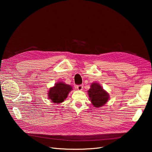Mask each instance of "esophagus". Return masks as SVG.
<instances>
[{
    "mask_svg": "<svg viewBox=\"0 0 152 152\" xmlns=\"http://www.w3.org/2000/svg\"><path fill=\"white\" fill-rule=\"evenodd\" d=\"M77 90H79V91H82L83 89V85L81 84V85L77 86Z\"/></svg>",
    "mask_w": 152,
    "mask_h": 152,
    "instance_id": "34e87169",
    "label": "esophagus"
}]
</instances>
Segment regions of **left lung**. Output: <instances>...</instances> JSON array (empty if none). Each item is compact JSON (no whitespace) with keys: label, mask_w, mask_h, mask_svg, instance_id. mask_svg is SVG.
I'll return each instance as SVG.
<instances>
[{"label":"left lung","mask_w":152,"mask_h":152,"mask_svg":"<svg viewBox=\"0 0 152 152\" xmlns=\"http://www.w3.org/2000/svg\"><path fill=\"white\" fill-rule=\"evenodd\" d=\"M88 92L89 97L92 104L95 107L99 108L104 105L109 99V94L102 87L97 83H93Z\"/></svg>","instance_id":"obj_1"}]
</instances>
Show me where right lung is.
<instances>
[{
    "label": "right lung",
    "mask_w": 152,
    "mask_h": 152,
    "mask_svg": "<svg viewBox=\"0 0 152 152\" xmlns=\"http://www.w3.org/2000/svg\"><path fill=\"white\" fill-rule=\"evenodd\" d=\"M72 89L71 86L63 82H58L50 88L48 96L53 103H60L66 99L69 92Z\"/></svg>",
    "instance_id": "right-lung-1"
}]
</instances>
